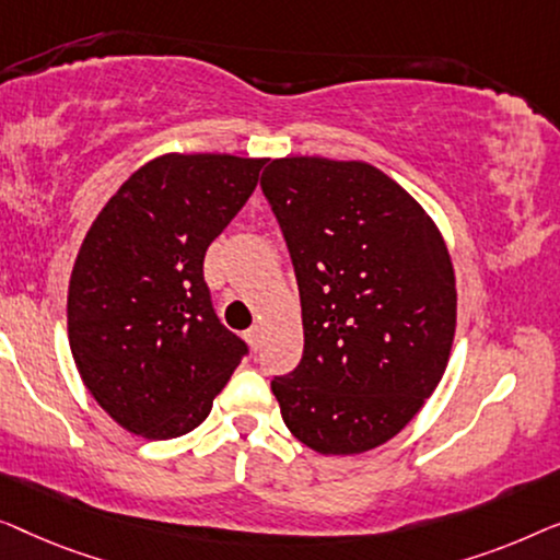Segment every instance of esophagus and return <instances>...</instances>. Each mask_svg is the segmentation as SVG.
<instances>
[{"mask_svg": "<svg viewBox=\"0 0 560 560\" xmlns=\"http://www.w3.org/2000/svg\"><path fill=\"white\" fill-rule=\"evenodd\" d=\"M246 337H248V342L254 345V348H258V342H261V325H254L246 332Z\"/></svg>", "mask_w": 560, "mask_h": 560, "instance_id": "1", "label": "esophagus"}]
</instances>
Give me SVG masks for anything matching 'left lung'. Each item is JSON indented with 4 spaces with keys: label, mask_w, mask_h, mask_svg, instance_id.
I'll return each mask as SVG.
<instances>
[{
    "label": "left lung",
    "mask_w": 560,
    "mask_h": 560,
    "mask_svg": "<svg viewBox=\"0 0 560 560\" xmlns=\"http://www.w3.org/2000/svg\"><path fill=\"white\" fill-rule=\"evenodd\" d=\"M261 190L302 299V360L271 381L281 419L319 454L370 452L421 411L446 370L456 327L446 243L365 162L271 160Z\"/></svg>",
    "instance_id": "left-lung-1"
}]
</instances>
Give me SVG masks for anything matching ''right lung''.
Instances as JSON below:
<instances>
[{"instance_id": "1", "label": "right lung", "mask_w": 560, "mask_h": 560, "mask_svg": "<svg viewBox=\"0 0 560 560\" xmlns=\"http://www.w3.org/2000/svg\"><path fill=\"white\" fill-rule=\"evenodd\" d=\"M266 160L164 154L104 205L68 287V340L98 406L131 434L175 439L208 419L248 345L218 319L205 250Z\"/></svg>"}]
</instances>
